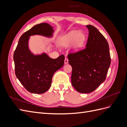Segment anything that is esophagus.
I'll list each match as a JSON object with an SVG mask.
<instances>
[{
	"mask_svg": "<svg viewBox=\"0 0 127 127\" xmlns=\"http://www.w3.org/2000/svg\"><path fill=\"white\" fill-rule=\"evenodd\" d=\"M64 62V64H68V59L67 58H66V57L65 58Z\"/></svg>",
	"mask_w": 127,
	"mask_h": 127,
	"instance_id": "1",
	"label": "esophagus"
}]
</instances>
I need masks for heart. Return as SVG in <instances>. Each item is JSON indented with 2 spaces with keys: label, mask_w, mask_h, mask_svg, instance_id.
I'll return each instance as SVG.
<instances>
[{
  "label": "heart",
  "mask_w": 127,
  "mask_h": 127,
  "mask_svg": "<svg viewBox=\"0 0 127 127\" xmlns=\"http://www.w3.org/2000/svg\"><path fill=\"white\" fill-rule=\"evenodd\" d=\"M85 40V36L82 32L72 31L65 35L62 40V43L64 45L72 43L75 41V49L79 50L82 47Z\"/></svg>",
  "instance_id": "1"
}]
</instances>
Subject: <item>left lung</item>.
<instances>
[{
  "label": "left lung",
  "instance_id": "left-lung-1",
  "mask_svg": "<svg viewBox=\"0 0 127 127\" xmlns=\"http://www.w3.org/2000/svg\"><path fill=\"white\" fill-rule=\"evenodd\" d=\"M89 31L86 48L68 55L72 67L71 84L81 93L93 92L106 79L111 64L108 42L95 27L86 25Z\"/></svg>",
  "mask_w": 127,
  "mask_h": 127
}]
</instances>
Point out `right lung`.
<instances>
[{
	"mask_svg": "<svg viewBox=\"0 0 127 127\" xmlns=\"http://www.w3.org/2000/svg\"><path fill=\"white\" fill-rule=\"evenodd\" d=\"M53 28L46 23L34 26L21 36L14 53L15 72L25 89L32 93L42 94L51 86L55 72L64 66V56L52 59L47 54L34 55L28 47L30 36L51 37Z\"/></svg>",
	"mask_w": 127,
	"mask_h": 127,
	"instance_id": "obj_1",
	"label": "right lung"
}]
</instances>
